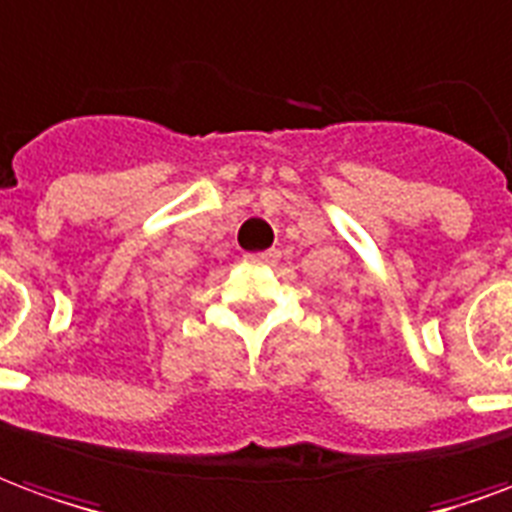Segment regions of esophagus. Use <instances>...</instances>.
Instances as JSON below:
<instances>
[{
	"mask_svg": "<svg viewBox=\"0 0 512 512\" xmlns=\"http://www.w3.org/2000/svg\"><path fill=\"white\" fill-rule=\"evenodd\" d=\"M246 263H257V266H274L279 260V252L277 249H266V252H249L244 255Z\"/></svg>",
	"mask_w": 512,
	"mask_h": 512,
	"instance_id": "obj_1",
	"label": "esophagus"
}]
</instances>
